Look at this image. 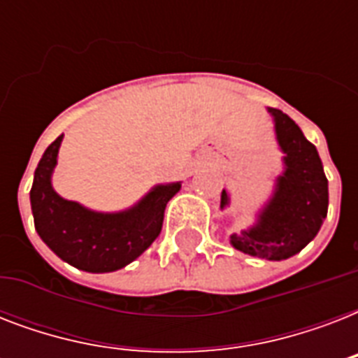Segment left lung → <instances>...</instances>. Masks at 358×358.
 <instances>
[{
    "mask_svg": "<svg viewBox=\"0 0 358 358\" xmlns=\"http://www.w3.org/2000/svg\"><path fill=\"white\" fill-rule=\"evenodd\" d=\"M275 131L284 152V173L258 223L241 234L230 236V243L245 255L286 260L316 238L327 217L329 187L316 146L306 141L301 128L280 109L269 108ZM229 204V193H221V208Z\"/></svg>",
    "mask_w": 358,
    "mask_h": 358,
    "instance_id": "obj_1",
    "label": "left lung"
}]
</instances>
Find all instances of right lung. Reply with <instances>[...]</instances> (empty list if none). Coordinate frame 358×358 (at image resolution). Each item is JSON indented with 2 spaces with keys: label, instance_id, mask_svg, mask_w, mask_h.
I'll return each mask as SVG.
<instances>
[{
  "label": "right lung",
  "instance_id": "right-lung-1",
  "mask_svg": "<svg viewBox=\"0 0 358 358\" xmlns=\"http://www.w3.org/2000/svg\"><path fill=\"white\" fill-rule=\"evenodd\" d=\"M61 141L63 135L48 146L35 171L29 195L36 232L70 266L89 273L117 271L143 255L159 236L165 206L182 184L157 185L126 212H91L53 191L52 171Z\"/></svg>",
  "mask_w": 358,
  "mask_h": 358
}]
</instances>
